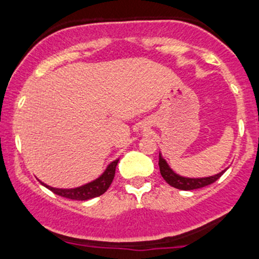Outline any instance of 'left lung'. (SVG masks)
I'll list each match as a JSON object with an SVG mask.
<instances>
[{
	"instance_id": "1",
	"label": "left lung",
	"mask_w": 259,
	"mask_h": 259,
	"mask_svg": "<svg viewBox=\"0 0 259 259\" xmlns=\"http://www.w3.org/2000/svg\"><path fill=\"white\" fill-rule=\"evenodd\" d=\"M159 168H160V174L164 178V180H165L169 185H171V187L177 188V189H180V190H193V189H199V188L207 187V185H209L211 183L215 182L217 179L221 178L227 170V169H224V170H222L221 173L215 174V176L203 177V178H188V177L179 176L178 173H176V171L169 166L168 161L164 159V156L161 155V153H159Z\"/></svg>"
}]
</instances>
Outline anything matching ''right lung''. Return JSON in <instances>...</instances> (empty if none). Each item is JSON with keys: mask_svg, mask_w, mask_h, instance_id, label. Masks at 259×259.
<instances>
[{"mask_svg": "<svg viewBox=\"0 0 259 259\" xmlns=\"http://www.w3.org/2000/svg\"><path fill=\"white\" fill-rule=\"evenodd\" d=\"M117 161H119V159H115L114 161H111L106 166V169L103 171V174L100 177L76 188H55L51 187V185H48L46 183L41 182V180L40 183L44 187L51 190V192H54L55 194L61 195L64 198H69V199L74 200H88L91 199V198H95L104 194L109 189V187L113 183V179L115 177V168L117 165Z\"/></svg>", "mask_w": 259, "mask_h": 259, "instance_id": "1", "label": "right lung"}]
</instances>
